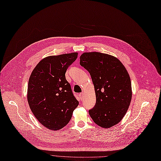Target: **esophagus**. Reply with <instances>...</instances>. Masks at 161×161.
Instances as JSON below:
<instances>
[{
  "label": "esophagus",
  "instance_id": "esophagus-1",
  "mask_svg": "<svg viewBox=\"0 0 161 161\" xmlns=\"http://www.w3.org/2000/svg\"><path fill=\"white\" fill-rule=\"evenodd\" d=\"M79 97H80V100L82 101V100L83 99V98H84V93H80V94H79Z\"/></svg>",
  "mask_w": 161,
  "mask_h": 161
}]
</instances>
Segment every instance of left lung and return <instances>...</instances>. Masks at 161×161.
Returning <instances> with one entry per match:
<instances>
[{"instance_id":"1","label":"left lung","mask_w":161,"mask_h":161,"mask_svg":"<svg viewBox=\"0 0 161 161\" xmlns=\"http://www.w3.org/2000/svg\"><path fill=\"white\" fill-rule=\"evenodd\" d=\"M80 64L91 75L96 95L95 106L89 110L94 122L109 128L126 114L131 100L129 74L116 57L99 52L84 53Z\"/></svg>"}]
</instances>
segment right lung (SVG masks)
<instances>
[{
    "label": "right lung",
    "mask_w": 161,
    "mask_h": 161,
    "mask_svg": "<svg viewBox=\"0 0 161 161\" xmlns=\"http://www.w3.org/2000/svg\"><path fill=\"white\" fill-rule=\"evenodd\" d=\"M77 53L49 56L33 70L28 82V101L32 113L43 126L57 130L68 125L79 105L65 73Z\"/></svg>",
    "instance_id": "right-lung-1"
}]
</instances>
